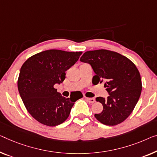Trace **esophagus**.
<instances>
[{"mask_svg":"<svg viewBox=\"0 0 157 157\" xmlns=\"http://www.w3.org/2000/svg\"><path fill=\"white\" fill-rule=\"evenodd\" d=\"M85 99L86 101H87L89 103H90V104H92L95 101V99L94 98H88V97H85Z\"/></svg>","mask_w":157,"mask_h":157,"instance_id":"esophagus-1","label":"esophagus"}]
</instances>
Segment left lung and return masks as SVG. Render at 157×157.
<instances>
[{"mask_svg": "<svg viewBox=\"0 0 157 157\" xmlns=\"http://www.w3.org/2000/svg\"><path fill=\"white\" fill-rule=\"evenodd\" d=\"M82 62L92 65L95 75L94 85L105 81L109 96L106 99L97 97L103 111L95 118L106 125H116L123 122L136 106L142 91V79L135 65L125 56L106 49L86 51Z\"/></svg>", "mask_w": 157, "mask_h": 157, "instance_id": "left-lung-1", "label": "left lung"}]
</instances>
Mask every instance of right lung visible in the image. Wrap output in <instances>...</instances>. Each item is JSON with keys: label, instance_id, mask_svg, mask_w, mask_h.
Listing matches in <instances>:
<instances>
[{"label": "right lung", "instance_id": "obj_1", "mask_svg": "<svg viewBox=\"0 0 157 157\" xmlns=\"http://www.w3.org/2000/svg\"><path fill=\"white\" fill-rule=\"evenodd\" d=\"M82 53L58 49L41 51L29 57L22 65L17 79L19 93L30 115L43 125L56 126L67 120L82 93L65 98L57 92L56 84L65 78V71Z\"/></svg>", "mask_w": 157, "mask_h": 157}]
</instances>
